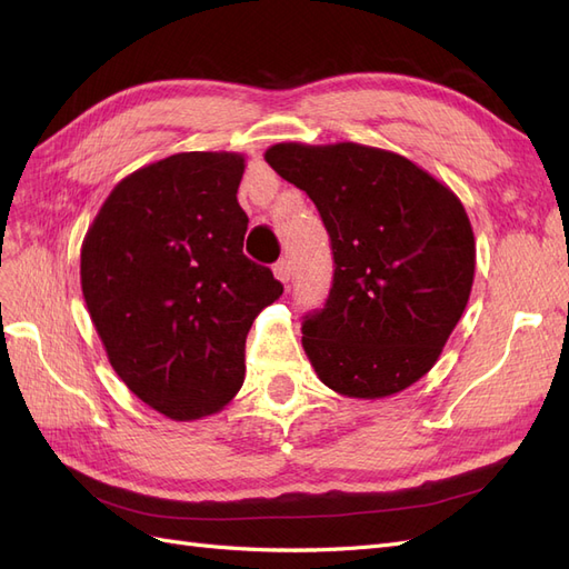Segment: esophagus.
Here are the masks:
<instances>
[{
	"label": "esophagus",
	"mask_w": 569,
	"mask_h": 569,
	"mask_svg": "<svg viewBox=\"0 0 569 569\" xmlns=\"http://www.w3.org/2000/svg\"><path fill=\"white\" fill-rule=\"evenodd\" d=\"M272 272H274V278H278L282 284H287L291 280V261H289V258H282V261L274 263Z\"/></svg>",
	"instance_id": "1"
}]
</instances>
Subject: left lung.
Instances as JSON below:
<instances>
[{"label": "left lung", "instance_id": "8db88e82", "mask_svg": "<svg viewBox=\"0 0 569 569\" xmlns=\"http://www.w3.org/2000/svg\"><path fill=\"white\" fill-rule=\"evenodd\" d=\"M263 157L313 199L332 239L330 297L301 337L318 380L366 401L416 385L475 280V234L453 189L401 153L356 142H280Z\"/></svg>", "mask_w": 569, "mask_h": 569}]
</instances>
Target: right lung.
<instances>
[{"label":"right lung","mask_w":569,"mask_h":569,"mask_svg":"<svg viewBox=\"0 0 569 569\" xmlns=\"http://www.w3.org/2000/svg\"><path fill=\"white\" fill-rule=\"evenodd\" d=\"M244 168L237 151H182L137 168L82 239V297L111 368L176 422L234 399L249 327L282 297L272 272L242 253Z\"/></svg>","instance_id":"obj_1"}]
</instances>
